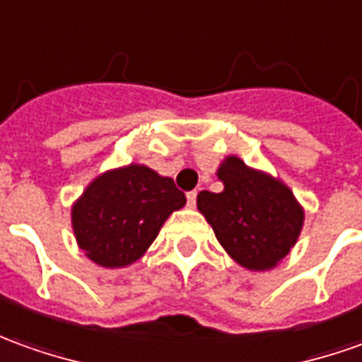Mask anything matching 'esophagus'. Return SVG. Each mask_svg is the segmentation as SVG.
<instances>
[{
  "mask_svg": "<svg viewBox=\"0 0 362 362\" xmlns=\"http://www.w3.org/2000/svg\"><path fill=\"white\" fill-rule=\"evenodd\" d=\"M187 205L189 206L197 205V191H189V193H187Z\"/></svg>",
  "mask_w": 362,
  "mask_h": 362,
  "instance_id": "34e87169",
  "label": "esophagus"
}]
</instances>
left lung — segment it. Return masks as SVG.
Instances as JSON below:
<instances>
[{
    "label": "left lung",
    "mask_w": 362,
    "mask_h": 362,
    "mask_svg": "<svg viewBox=\"0 0 362 362\" xmlns=\"http://www.w3.org/2000/svg\"><path fill=\"white\" fill-rule=\"evenodd\" d=\"M216 175L224 189L221 193L201 191L199 211L240 266L270 270L298 240L303 209L281 181L250 169L238 157H226Z\"/></svg>",
    "instance_id": "8db88e82"
}]
</instances>
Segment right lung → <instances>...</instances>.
I'll return each mask as SVG.
<instances>
[{
  "label": "right lung",
  "instance_id": "right-lung-1",
  "mask_svg": "<svg viewBox=\"0 0 362 362\" xmlns=\"http://www.w3.org/2000/svg\"><path fill=\"white\" fill-rule=\"evenodd\" d=\"M187 199L171 177L132 163L96 177L72 206L76 243L92 262L122 268L156 240L167 216Z\"/></svg>",
  "mask_w": 362,
  "mask_h": 362
}]
</instances>
